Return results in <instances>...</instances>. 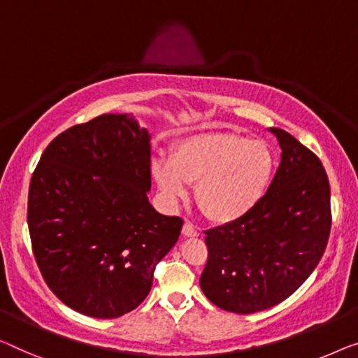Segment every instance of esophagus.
<instances>
[{
	"mask_svg": "<svg viewBox=\"0 0 358 358\" xmlns=\"http://www.w3.org/2000/svg\"><path fill=\"white\" fill-rule=\"evenodd\" d=\"M181 233H183V236H188V238H196L199 236V230L193 225V223L186 222L183 225V230H181Z\"/></svg>",
	"mask_w": 358,
	"mask_h": 358,
	"instance_id": "34e87169",
	"label": "esophagus"
}]
</instances>
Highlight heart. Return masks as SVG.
<instances>
[{"label": "heart", "instance_id": "heart-1", "mask_svg": "<svg viewBox=\"0 0 358 358\" xmlns=\"http://www.w3.org/2000/svg\"><path fill=\"white\" fill-rule=\"evenodd\" d=\"M275 156L260 141L233 133H199L181 140L170 159L152 162V177L169 204L197 183V204L210 220L233 223L249 215L270 188Z\"/></svg>", "mask_w": 358, "mask_h": 358}]
</instances>
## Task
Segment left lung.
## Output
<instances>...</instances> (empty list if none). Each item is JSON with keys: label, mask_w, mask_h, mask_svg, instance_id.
Wrapping results in <instances>:
<instances>
[{"label": "left lung", "mask_w": 358, "mask_h": 358, "mask_svg": "<svg viewBox=\"0 0 358 358\" xmlns=\"http://www.w3.org/2000/svg\"><path fill=\"white\" fill-rule=\"evenodd\" d=\"M281 161L262 202L241 220L206 231L199 285L217 307L255 313L276 306L312 275L327 248L329 183L320 159L294 136L268 128Z\"/></svg>", "instance_id": "left-lung-1"}]
</instances>
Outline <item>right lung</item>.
I'll return each instance as SVG.
<instances>
[{"label":"right lung","mask_w":358,"mask_h":358,"mask_svg":"<svg viewBox=\"0 0 358 358\" xmlns=\"http://www.w3.org/2000/svg\"><path fill=\"white\" fill-rule=\"evenodd\" d=\"M151 135L104 114L56 136L31 175L27 223L50 289L76 312L117 318L145 301L183 220L149 202Z\"/></svg>","instance_id":"1"}]
</instances>
